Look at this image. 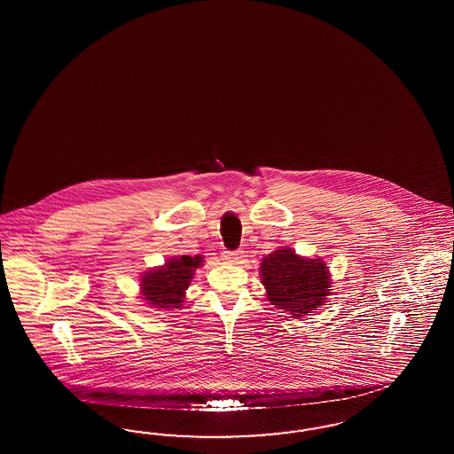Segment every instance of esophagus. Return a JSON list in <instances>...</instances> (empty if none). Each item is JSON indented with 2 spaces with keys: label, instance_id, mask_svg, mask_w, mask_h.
<instances>
[{
  "label": "esophagus",
  "instance_id": "obj_1",
  "mask_svg": "<svg viewBox=\"0 0 454 454\" xmlns=\"http://www.w3.org/2000/svg\"><path fill=\"white\" fill-rule=\"evenodd\" d=\"M243 260V253L241 251H224L223 253V262H230V264H238Z\"/></svg>",
  "mask_w": 454,
  "mask_h": 454
}]
</instances>
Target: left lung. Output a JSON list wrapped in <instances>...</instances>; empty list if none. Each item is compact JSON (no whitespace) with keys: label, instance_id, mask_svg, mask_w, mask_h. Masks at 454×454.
I'll use <instances>...</instances> for the list:
<instances>
[{"label":"left lung","instance_id":"8db88e82","mask_svg":"<svg viewBox=\"0 0 454 454\" xmlns=\"http://www.w3.org/2000/svg\"><path fill=\"white\" fill-rule=\"evenodd\" d=\"M260 276L266 300L296 319L315 313L328 301L333 288L326 262L300 256L288 247H278L262 258Z\"/></svg>","mask_w":454,"mask_h":454}]
</instances>
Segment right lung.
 <instances>
[{"mask_svg": "<svg viewBox=\"0 0 454 454\" xmlns=\"http://www.w3.org/2000/svg\"><path fill=\"white\" fill-rule=\"evenodd\" d=\"M201 256H173L165 264L145 271L139 278V298L156 309H181Z\"/></svg>", "mask_w": 454, "mask_h": 454, "instance_id": "1", "label": "right lung"}]
</instances>
